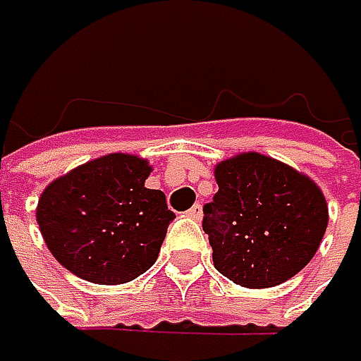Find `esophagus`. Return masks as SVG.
<instances>
[{
	"label": "esophagus",
	"mask_w": 361,
	"mask_h": 361,
	"mask_svg": "<svg viewBox=\"0 0 361 361\" xmlns=\"http://www.w3.org/2000/svg\"><path fill=\"white\" fill-rule=\"evenodd\" d=\"M202 214H204V212H202V206H200V204H195L193 208H189V210H187V216H189V219H193V221H200V219H202Z\"/></svg>",
	"instance_id": "34e87169"
}]
</instances>
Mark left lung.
Returning <instances> with one entry per match:
<instances>
[{
  "label": "left lung",
  "mask_w": 361,
  "mask_h": 361,
  "mask_svg": "<svg viewBox=\"0 0 361 361\" xmlns=\"http://www.w3.org/2000/svg\"><path fill=\"white\" fill-rule=\"evenodd\" d=\"M219 191L204 206L202 228L214 268L249 289L295 276L317 253L328 204L306 174L259 153L216 164Z\"/></svg>",
  "instance_id": "8db88e82"
}]
</instances>
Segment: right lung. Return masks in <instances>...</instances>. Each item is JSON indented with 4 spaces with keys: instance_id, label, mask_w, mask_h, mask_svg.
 <instances>
[{
    "instance_id": "right-lung-1",
    "label": "right lung",
    "mask_w": 361,
    "mask_h": 361,
    "mask_svg": "<svg viewBox=\"0 0 361 361\" xmlns=\"http://www.w3.org/2000/svg\"><path fill=\"white\" fill-rule=\"evenodd\" d=\"M147 159L110 153L87 161L42 191L35 219L53 257L78 279L121 285L157 259L174 212L147 189Z\"/></svg>"
}]
</instances>
